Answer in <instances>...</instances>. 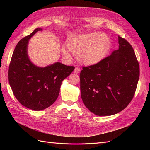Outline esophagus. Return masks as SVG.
<instances>
[{"label": "esophagus", "instance_id": "obj_1", "mask_svg": "<svg viewBox=\"0 0 150 150\" xmlns=\"http://www.w3.org/2000/svg\"><path fill=\"white\" fill-rule=\"evenodd\" d=\"M74 72L76 74H78L80 72V69H79L78 67H75V69L74 70Z\"/></svg>", "mask_w": 150, "mask_h": 150}]
</instances>
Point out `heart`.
<instances>
[{
	"label": "heart",
	"instance_id": "heart-1",
	"mask_svg": "<svg viewBox=\"0 0 150 150\" xmlns=\"http://www.w3.org/2000/svg\"><path fill=\"white\" fill-rule=\"evenodd\" d=\"M62 46L61 51L65 57H71V52L85 66L98 64L105 58L111 47V39L107 34L90 33L76 35Z\"/></svg>",
	"mask_w": 150,
	"mask_h": 150
}]
</instances>
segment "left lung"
<instances>
[{
	"mask_svg": "<svg viewBox=\"0 0 150 150\" xmlns=\"http://www.w3.org/2000/svg\"><path fill=\"white\" fill-rule=\"evenodd\" d=\"M119 47L98 64L83 67L80 73L81 98L94 115L110 116L120 112L134 96L139 66L134 50L118 36Z\"/></svg>",
	"mask_w": 150,
	"mask_h": 150,
	"instance_id": "1",
	"label": "left lung"
}]
</instances>
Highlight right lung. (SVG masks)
Segmentation results:
<instances>
[{
    "mask_svg": "<svg viewBox=\"0 0 150 150\" xmlns=\"http://www.w3.org/2000/svg\"><path fill=\"white\" fill-rule=\"evenodd\" d=\"M42 28H36L22 38L13 51L8 69V82L15 97L24 106L34 111L44 110L56 101L62 81L74 71L56 62L46 67L32 62L28 56L29 39Z\"/></svg>",
    "mask_w": 150,
    "mask_h": 150,
    "instance_id": "obj_1",
    "label": "right lung"
}]
</instances>
